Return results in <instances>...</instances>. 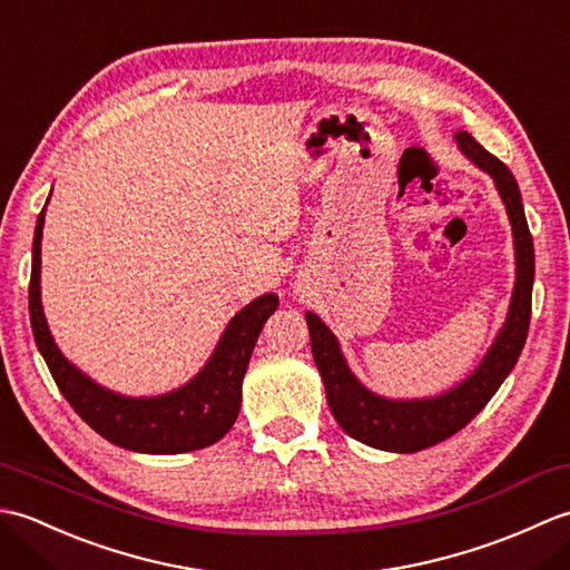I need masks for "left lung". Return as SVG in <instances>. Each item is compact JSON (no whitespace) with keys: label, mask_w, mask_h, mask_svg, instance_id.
Returning <instances> with one entry per match:
<instances>
[{"label":"left lung","mask_w":570,"mask_h":570,"mask_svg":"<svg viewBox=\"0 0 570 570\" xmlns=\"http://www.w3.org/2000/svg\"><path fill=\"white\" fill-rule=\"evenodd\" d=\"M460 151L485 171L500 190V198L510 215L514 235L517 257V282L512 292V304L507 311L502 331L494 337L488 355L482 357L475 372L460 382L453 390L429 399H386L370 392L353 372L331 333L316 313H306L313 360L325 384V396L335 421L347 435L367 443L380 451L392 453H416L423 448L451 439L463 426L475 419L500 384L517 365L522 347L527 343L529 318H531V286H534V242L527 225L522 193L510 168L498 156L472 139L468 131H455Z\"/></svg>","instance_id":"obj_1"}]
</instances>
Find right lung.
Masks as SVG:
<instances>
[{"label":"right lung","mask_w":570,"mask_h":570,"mask_svg":"<svg viewBox=\"0 0 570 570\" xmlns=\"http://www.w3.org/2000/svg\"><path fill=\"white\" fill-rule=\"evenodd\" d=\"M43 215L36 220L29 316L31 331L60 394L76 409V414L98 431L102 439L135 453L174 455L198 451L217 443L233 429L242 404V380L249 365L254 343L266 318L278 306L276 294L254 298L227 323L215 353L205 367L178 390L159 396H122L105 390L88 374H82L60 353L41 306V237Z\"/></svg>","instance_id":"add662e5"}]
</instances>
